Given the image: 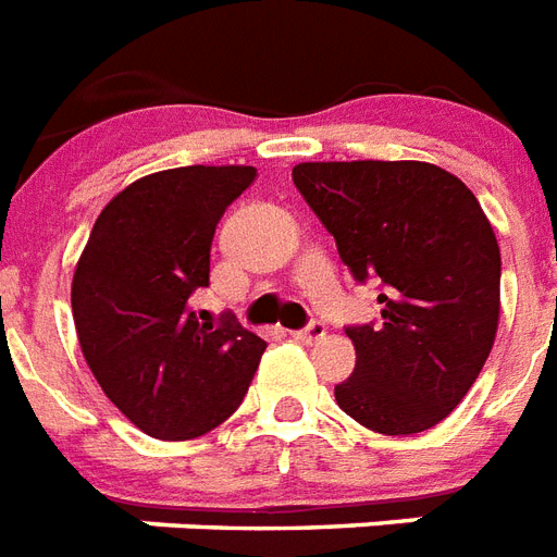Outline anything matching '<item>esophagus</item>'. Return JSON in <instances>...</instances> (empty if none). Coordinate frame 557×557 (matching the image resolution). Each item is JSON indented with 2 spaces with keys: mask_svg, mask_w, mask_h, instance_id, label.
Instances as JSON below:
<instances>
[{
  "mask_svg": "<svg viewBox=\"0 0 557 557\" xmlns=\"http://www.w3.org/2000/svg\"><path fill=\"white\" fill-rule=\"evenodd\" d=\"M324 333H327V327H324L322 322H313V324H307L305 331H290V336L296 342H305V345H313V342L324 339Z\"/></svg>",
  "mask_w": 557,
  "mask_h": 557,
  "instance_id": "34e87169",
  "label": "esophagus"
}]
</instances>
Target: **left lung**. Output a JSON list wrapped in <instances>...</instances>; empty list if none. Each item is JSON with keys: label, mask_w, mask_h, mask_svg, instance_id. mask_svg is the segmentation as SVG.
<instances>
[{"label": "left lung", "mask_w": 557, "mask_h": 557, "mask_svg": "<svg viewBox=\"0 0 557 557\" xmlns=\"http://www.w3.org/2000/svg\"><path fill=\"white\" fill-rule=\"evenodd\" d=\"M293 181L350 273L380 278L382 324L348 327L336 403L388 437L434 429L483 371L500 322V247L460 177L422 160H315Z\"/></svg>", "instance_id": "obj_1"}]
</instances>
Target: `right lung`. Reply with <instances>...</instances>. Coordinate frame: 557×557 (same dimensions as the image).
Wrapping results in <instances>:
<instances>
[{
  "label": "right lung",
  "mask_w": 557,
  "mask_h": 557,
  "mask_svg": "<svg viewBox=\"0 0 557 557\" xmlns=\"http://www.w3.org/2000/svg\"><path fill=\"white\" fill-rule=\"evenodd\" d=\"M252 166L163 169L97 215L74 270L71 313L102 394L158 440H195L242 405L264 339L226 319L198 322L209 247Z\"/></svg>",
  "instance_id": "1"
}]
</instances>
